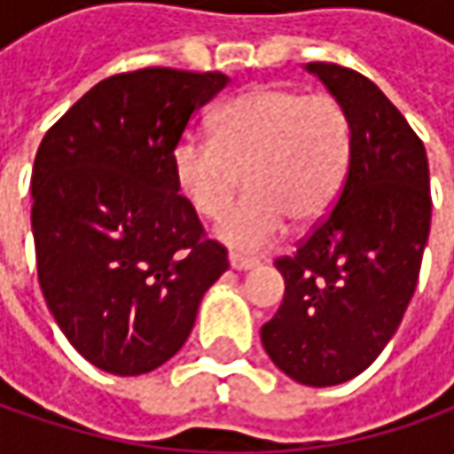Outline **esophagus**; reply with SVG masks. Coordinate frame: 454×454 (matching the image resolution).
<instances>
[{"mask_svg":"<svg viewBox=\"0 0 454 454\" xmlns=\"http://www.w3.org/2000/svg\"><path fill=\"white\" fill-rule=\"evenodd\" d=\"M230 265L235 268V270H253L260 265V260L253 257V254H245V253H230Z\"/></svg>","mask_w":454,"mask_h":454,"instance_id":"34e87169","label":"esophagus"}]
</instances>
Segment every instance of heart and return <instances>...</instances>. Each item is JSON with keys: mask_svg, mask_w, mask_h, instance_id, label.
<instances>
[{"mask_svg": "<svg viewBox=\"0 0 454 454\" xmlns=\"http://www.w3.org/2000/svg\"><path fill=\"white\" fill-rule=\"evenodd\" d=\"M351 151V121L336 98L265 85L219 108L212 138H184L171 166L201 217H217L247 174L250 194L219 217L215 235L237 247H262L286 232L288 219L316 224L333 209Z\"/></svg>", "mask_w": 454, "mask_h": 454, "instance_id": "obj_1", "label": "heart"}]
</instances>
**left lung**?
<instances>
[{"label":"left lung","instance_id":"obj_1","mask_svg":"<svg viewBox=\"0 0 454 454\" xmlns=\"http://www.w3.org/2000/svg\"><path fill=\"white\" fill-rule=\"evenodd\" d=\"M346 108L354 151L336 207L275 260L286 280L260 339L272 364L305 387H336L374 364L410 305L429 237L425 144L374 82L333 62H308Z\"/></svg>","mask_w":454,"mask_h":454}]
</instances>
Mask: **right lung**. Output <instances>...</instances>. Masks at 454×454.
I'll use <instances>...</instances> for the list:
<instances>
[{"label":"right lung","instance_id":"1","mask_svg":"<svg viewBox=\"0 0 454 454\" xmlns=\"http://www.w3.org/2000/svg\"><path fill=\"white\" fill-rule=\"evenodd\" d=\"M222 73L144 67L90 88L44 133L32 235L47 308L80 356L115 376L159 369L230 268L179 194L171 153Z\"/></svg>","mask_w":454,"mask_h":454}]
</instances>
